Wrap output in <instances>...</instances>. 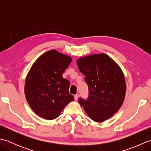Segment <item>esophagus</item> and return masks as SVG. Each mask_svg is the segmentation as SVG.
<instances>
[{
	"label": "esophagus",
	"mask_w": 151,
	"mask_h": 151,
	"mask_svg": "<svg viewBox=\"0 0 151 151\" xmlns=\"http://www.w3.org/2000/svg\"><path fill=\"white\" fill-rule=\"evenodd\" d=\"M74 97H75V101H77L78 100V94L75 95V96H74Z\"/></svg>",
	"instance_id": "obj_1"
}]
</instances>
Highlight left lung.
I'll return each instance as SVG.
<instances>
[{
	"label": "left lung",
	"instance_id": "1",
	"mask_svg": "<svg viewBox=\"0 0 151 151\" xmlns=\"http://www.w3.org/2000/svg\"><path fill=\"white\" fill-rule=\"evenodd\" d=\"M88 86L87 99L78 102L89 117L96 122L111 117L123 103L125 80L121 68L105 54H93L76 61Z\"/></svg>",
	"mask_w": 151,
	"mask_h": 151
}]
</instances>
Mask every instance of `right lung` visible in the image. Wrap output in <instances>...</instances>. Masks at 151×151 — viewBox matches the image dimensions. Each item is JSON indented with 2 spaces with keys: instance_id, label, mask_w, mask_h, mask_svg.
Returning a JSON list of instances; mask_svg holds the SVG:
<instances>
[{
  "instance_id": "add662e5",
  "label": "right lung",
  "mask_w": 151,
  "mask_h": 151,
  "mask_svg": "<svg viewBox=\"0 0 151 151\" xmlns=\"http://www.w3.org/2000/svg\"><path fill=\"white\" fill-rule=\"evenodd\" d=\"M72 58L56 50L42 54L28 72L24 86L27 101L39 116L52 120L74 100L69 94L70 82L63 78V73Z\"/></svg>"
}]
</instances>
